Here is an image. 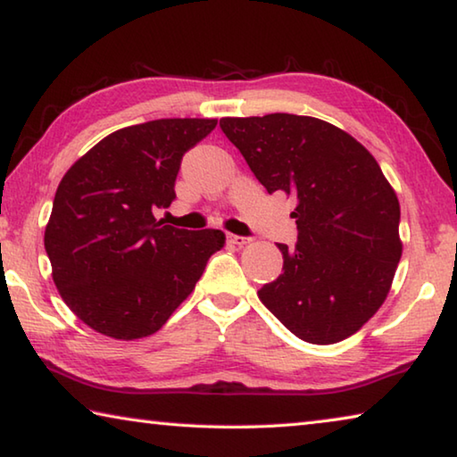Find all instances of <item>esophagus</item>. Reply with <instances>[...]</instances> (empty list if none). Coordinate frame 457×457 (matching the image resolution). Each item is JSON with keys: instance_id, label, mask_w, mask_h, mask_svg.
<instances>
[{"instance_id": "1", "label": "esophagus", "mask_w": 457, "mask_h": 457, "mask_svg": "<svg viewBox=\"0 0 457 457\" xmlns=\"http://www.w3.org/2000/svg\"><path fill=\"white\" fill-rule=\"evenodd\" d=\"M228 242H229L231 245H239V247H242V245H245L247 242H250V239L244 237V236H234V234H228Z\"/></svg>"}]
</instances>
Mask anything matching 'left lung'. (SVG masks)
<instances>
[{
	"label": "left lung",
	"instance_id": "8db88e82",
	"mask_svg": "<svg viewBox=\"0 0 457 457\" xmlns=\"http://www.w3.org/2000/svg\"><path fill=\"white\" fill-rule=\"evenodd\" d=\"M268 193L296 199L294 250L258 296L292 335L332 345L357 332L389 294L401 260L399 201L365 146L312 117L221 119Z\"/></svg>",
	"mask_w": 457,
	"mask_h": 457
}]
</instances>
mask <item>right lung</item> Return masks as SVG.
<instances>
[{"instance_id": "1", "label": "right lung", "mask_w": 457, "mask_h": 457, "mask_svg": "<svg viewBox=\"0 0 457 457\" xmlns=\"http://www.w3.org/2000/svg\"><path fill=\"white\" fill-rule=\"evenodd\" d=\"M215 119H159L104 137L68 169L44 245L68 308L100 335L149 337L195 288L220 229L189 231L154 220L175 199L181 159Z\"/></svg>"}]
</instances>
